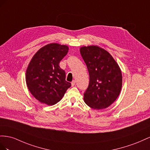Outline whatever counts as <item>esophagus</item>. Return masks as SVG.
Wrapping results in <instances>:
<instances>
[{
  "mask_svg": "<svg viewBox=\"0 0 150 150\" xmlns=\"http://www.w3.org/2000/svg\"><path fill=\"white\" fill-rule=\"evenodd\" d=\"M71 83V87H74V85H75V80H73Z\"/></svg>",
  "mask_w": 150,
  "mask_h": 150,
  "instance_id": "34e87169",
  "label": "esophagus"
}]
</instances>
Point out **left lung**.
Masks as SVG:
<instances>
[{
    "label": "left lung",
    "mask_w": 150,
    "mask_h": 150,
    "mask_svg": "<svg viewBox=\"0 0 150 150\" xmlns=\"http://www.w3.org/2000/svg\"><path fill=\"white\" fill-rule=\"evenodd\" d=\"M80 51L89 74V84L83 93L85 104L93 109L108 108L121 92L120 68L109 53L99 46H83Z\"/></svg>",
    "instance_id": "obj_1"
}]
</instances>
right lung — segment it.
<instances>
[{
  "label": "right lung",
  "mask_w": 150,
  "mask_h": 150,
  "mask_svg": "<svg viewBox=\"0 0 150 150\" xmlns=\"http://www.w3.org/2000/svg\"><path fill=\"white\" fill-rule=\"evenodd\" d=\"M68 51L67 46L49 44L38 50L30 62L25 75L27 86L41 103L57 104L71 87L65 80V71L59 66Z\"/></svg>",
  "instance_id": "1"
}]
</instances>
